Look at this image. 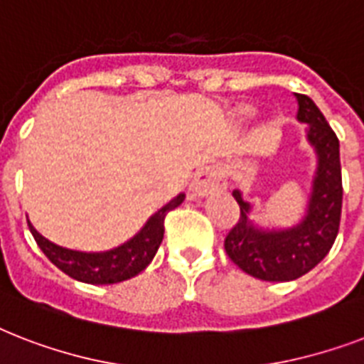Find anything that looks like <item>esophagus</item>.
<instances>
[{
  "mask_svg": "<svg viewBox=\"0 0 364 364\" xmlns=\"http://www.w3.org/2000/svg\"><path fill=\"white\" fill-rule=\"evenodd\" d=\"M225 187H227V181H225L221 170L217 166H204L194 173L193 183H191V193L194 196H205V194L215 193V191H221Z\"/></svg>",
  "mask_w": 364,
  "mask_h": 364,
  "instance_id": "esophagus-1",
  "label": "esophagus"
}]
</instances>
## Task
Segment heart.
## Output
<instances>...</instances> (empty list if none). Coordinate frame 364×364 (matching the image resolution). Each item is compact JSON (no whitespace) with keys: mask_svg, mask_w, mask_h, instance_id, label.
I'll list each match as a JSON object with an SVG mask.
<instances>
[{"mask_svg":"<svg viewBox=\"0 0 364 364\" xmlns=\"http://www.w3.org/2000/svg\"><path fill=\"white\" fill-rule=\"evenodd\" d=\"M242 113H243V115H245V117H247L249 113H251V111H249V109H242Z\"/></svg>","mask_w":364,"mask_h":364,"instance_id":"1","label":"heart"}]
</instances>
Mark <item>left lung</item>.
Here are the masks:
<instances>
[{
  "mask_svg": "<svg viewBox=\"0 0 364 364\" xmlns=\"http://www.w3.org/2000/svg\"><path fill=\"white\" fill-rule=\"evenodd\" d=\"M296 119L308 124V141L316 149L317 170L304 219L285 230H262L249 221L251 204L240 191L232 196L240 204V219L225 238V251L245 274L262 282H291L316 268L333 247L342 213L340 143L317 105L304 94Z\"/></svg>",
  "mask_w": 364,
  "mask_h": 364,
  "instance_id": "1",
  "label": "left lung"
}]
</instances>
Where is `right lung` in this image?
I'll return each instance as SVG.
<instances>
[{
	"instance_id": "add662e5",
	"label": "right lung",
	"mask_w": 364,
	"mask_h": 364,
	"mask_svg": "<svg viewBox=\"0 0 364 364\" xmlns=\"http://www.w3.org/2000/svg\"><path fill=\"white\" fill-rule=\"evenodd\" d=\"M183 200H185V194H177L164 208H160L154 215H151L145 227L134 238L104 253H82V251L60 247L56 243L43 238L30 221H28V227L43 253L64 274L77 282L107 285V283L126 282L147 268L164 238V219L168 211L181 205Z\"/></svg>"
}]
</instances>
